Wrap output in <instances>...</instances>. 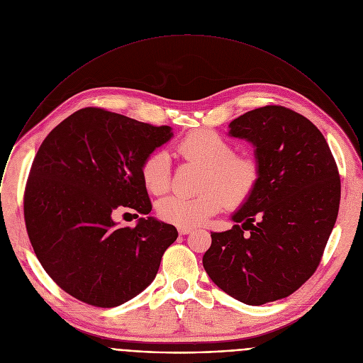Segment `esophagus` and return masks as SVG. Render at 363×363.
I'll list each match as a JSON object with an SVG mask.
<instances>
[{
	"instance_id": "obj_1",
	"label": "esophagus",
	"mask_w": 363,
	"mask_h": 363,
	"mask_svg": "<svg viewBox=\"0 0 363 363\" xmlns=\"http://www.w3.org/2000/svg\"><path fill=\"white\" fill-rule=\"evenodd\" d=\"M178 233H179V235H188V234H191L192 233V230L191 228H178Z\"/></svg>"
}]
</instances>
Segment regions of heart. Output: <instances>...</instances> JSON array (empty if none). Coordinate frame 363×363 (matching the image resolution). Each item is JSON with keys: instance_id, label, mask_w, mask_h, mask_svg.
I'll return each instance as SVG.
<instances>
[{"instance_id": "1", "label": "heart", "mask_w": 363, "mask_h": 363, "mask_svg": "<svg viewBox=\"0 0 363 363\" xmlns=\"http://www.w3.org/2000/svg\"><path fill=\"white\" fill-rule=\"evenodd\" d=\"M178 153L186 161L205 168L202 189L198 196L169 195L158 202L162 221L182 228H192L228 205L242 203L254 191L260 169L255 160L235 157L233 145L214 130H195L178 145ZM145 188L152 194H164L171 184V158L165 150H155L140 167Z\"/></svg>"}]
</instances>
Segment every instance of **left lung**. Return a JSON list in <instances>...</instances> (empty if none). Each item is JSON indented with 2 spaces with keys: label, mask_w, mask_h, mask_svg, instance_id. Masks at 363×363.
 <instances>
[{
  "label": "left lung",
  "mask_w": 363,
  "mask_h": 363,
  "mask_svg": "<svg viewBox=\"0 0 363 363\" xmlns=\"http://www.w3.org/2000/svg\"><path fill=\"white\" fill-rule=\"evenodd\" d=\"M250 142L260 169L251 195L211 233L202 257L210 279L231 297L260 306L287 297L318 269L335 227L340 179L322 132L283 106H264L228 125Z\"/></svg>",
  "instance_id": "8db88e82"
}]
</instances>
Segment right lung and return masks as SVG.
<instances>
[{
  "instance_id": "add662e5",
  "label": "right lung",
  "mask_w": 363,
  "mask_h": 363,
  "mask_svg": "<svg viewBox=\"0 0 363 363\" xmlns=\"http://www.w3.org/2000/svg\"><path fill=\"white\" fill-rule=\"evenodd\" d=\"M172 138L171 126L86 108L43 140L26 186V227L43 269L70 296L115 307L157 277L178 231L147 217L140 167ZM123 206L143 216L133 229L113 220Z\"/></svg>"
}]
</instances>
